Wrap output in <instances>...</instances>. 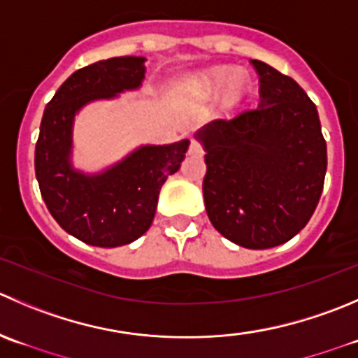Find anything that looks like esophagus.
Returning a JSON list of instances; mask_svg holds the SVG:
<instances>
[{"label":"esophagus","instance_id":"1","mask_svg":"<svg viewBox=\"0 0 358 358\" xmlns=\"http://www.w3.org/2000/svg\"><path fill=\"white\" fill-rule=\"evenodd\" d=\"M189 152H190V154H194V155H201V154H203V145H201L199 141L192 140V141H190Z\"/></svg>","mask_w":358,"mask_h":358}]
</instances>
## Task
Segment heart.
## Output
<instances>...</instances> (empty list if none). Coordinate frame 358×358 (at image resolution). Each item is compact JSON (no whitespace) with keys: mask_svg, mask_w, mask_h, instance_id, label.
<instances>
[{"mask_svg":"<svg viewBox=\"0 0 358 358\" xmlns=\"http://www.w3.org/2000/svg\"><path fill=\"white\" fill-rule=\"evenodd\" d=\"M231 80H232L231 69L222 68V69H215V71L208 73V75L203 78V82H201V85H203L204 92H208V94H220ZM241 89H243L241 83L236 82L234 85H232V96L238 98V96L241 94Z\"/></svg>","mask_w":358,"mask_h":358,"instance_id":"obj_1","label":"heart"}]
</instances>
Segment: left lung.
I'll use <instances>...</instances> for the list:
<instances>
[{"instance_id": "1", "label": "left lung", "mask_w": 358, "mask_h": 358, "mask_svg": "<svg viewBox=\"0 0 358 358\" xmlns=\"http://www.w3.org/2000/svg\"><path fill=\"white\" fill-rule=\"evenodd\" d=\"M260 105L199 133L206 175L204 206L213 227L245 248H273L310 222L327 171V145L315 103L262 61Z\"/></svg>"}]
</instances>
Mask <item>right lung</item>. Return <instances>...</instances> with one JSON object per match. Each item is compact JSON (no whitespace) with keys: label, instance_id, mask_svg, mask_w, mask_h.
Listing matches in <instances>:
<instances>
[{"label":"right lung","instance_id":"right-lung-1","mask_svg":"<svg viewBox=\"0 0 358 358\" xmlns=\"http://www.w3.org/2000/svg\"><path fill=\"white\" fill-rule=\"evenodd\" d=\"M145 57H112L73 73L48 101L34 150L41 197L59 225L87 245L113 248L148 231L159 192L180 169L189 140L136 152L101 175L85 176L69 166L71 124L89 101L136 89L145 76Z\"/></svg>","mask_w":358,"mask_h":358}]
</instances>
